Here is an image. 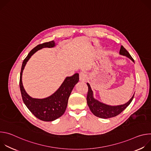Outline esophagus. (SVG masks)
<instances>
[{"mask_svg": "<svg viewBox=\"0 0 151 151\" xmlns=\"http://www.w3.org/2000/svg\"><path fill=\"white\" fill-rule=\"evenodd\" d=\"M87 75L83 72H82L79 73V80L82 82H85L87 81Z\"/></svg>", "mask_w": 151, "mask_h": 151, "instance_id": "1", "label": "esophagus"}]
</instances>
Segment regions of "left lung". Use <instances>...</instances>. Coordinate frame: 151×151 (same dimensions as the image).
Segmentation results:
<instances>
[{
	"instance_id": "obj_1",
	"label": "left lung",
	"mask_w": 151,
	"mask_h": 151,
	"mask_svg": "<svg viewBox=\"0 0 151 151\" xmlns=\"http://www.w3.org/2000/svg\"><path fill=\"white\" fill-rule=\"evenodd\" d=\"M119 54L128 57V58H130L133 62L134 63L133 58L132 57L130 54H129V52L124 48L123 46L121 47ZM87 84L88 87V91L87 97L88 106L91 112L95 116L100 118L107 119V118H112L118 115L126 108L129 104H130V103L132 101L134 98V94H133L132 97L130 99V100L124 104L117 105V106H111V105L107 104L99 101L98 100L94 98L93 91L91 88L90 85L88 82L87 83Z\"/></svg>"
}]
</instances>
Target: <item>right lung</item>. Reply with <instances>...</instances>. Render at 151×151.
<instances>
[{
  "label": "right lung",
  "instance_id": "right-lung-1",
  "mask_svg": "<svg viewBox=\"0 0 151 151\" xmlns=\"http://www.w3.org/2000/svg\"><path fill=\"white\" fill-rule=\"evenodd\" d=\"M56 45V43L52 40L35 47L24 60L20 73L19 88L23 100L29 111L37 118L44 121H53L65 112L71 92L79 81V74L66 77L54 93L44 99L33 98L26 93L22 82V75L27 62L36 51L44 48H53Z\"/></svg>",
  "mask_w": 151,
  "mask_h": 151
}]
</instances>
